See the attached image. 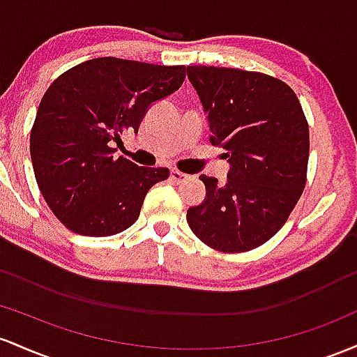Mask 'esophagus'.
<instances>
[{
	"label": "esophagus",
	"mask_w": 357,
	"mask_h": 357,
	"mask_svg": "<svg viewBox=\"0 0 357 357\" xmlns=\"http://www.w3.org/2000/svg\"><path fill=\"white\" fill-rule=\"evenodd\" d=\"M170 178H172V182H175V183H182V182H185L187 178H189V175L187 174H183V172H180V170H170Z\"/></svg>",
	"instance_id": "esophagus-1"
}]
</instances>
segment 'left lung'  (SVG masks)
<instances>
[{"instance_id": "obj_1", "label": "left lung", "mask_w": 357, "mask_h": 357, "mask_svg": "<svg viewBox=\"0 0 357 357\" xmlns=\"http://www.w3.org/2000/svg\"><path fill=\"white\" fill-rule=\"evenodd\" d=\"M211 130L226 150L227 182L200 175L206 199L187 222L207 246L243 253L282 229L305 187L308 125L295 92L271 75L189 66Z\"/></svg>"}]
</instances>
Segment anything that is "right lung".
Wrapping results in <instances>:
<instances>
[{"instance_id":"1","label":"right lung","mask_w":357,"mask_h":357,"mask_svg":"<svg viewBox=\"0 0 357 357\" xmlns=\"http://www.w3.org/2000/svg\"><path fill=\"white\" fill-rule=\"evenodd\" d=\"M183 66L116 57L79 63L52 82L30 133L38 189L67 229L104 238L138 219L146 192L168 168L114 158L113 143L135 131L148 107L182 86Z\"/></svg>"}]
</instances>
